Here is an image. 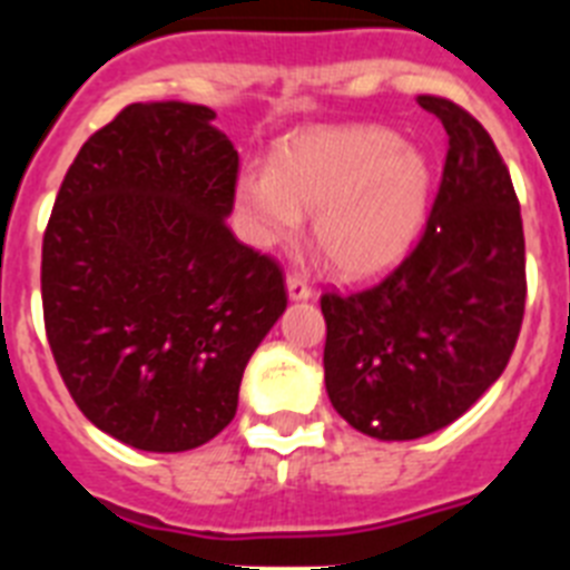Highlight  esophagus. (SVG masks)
Here are the masks:
<instances>
[{"instance_id":"1","label":"esophagus","mask_w":570,"mask_h":570,"mask_svg":"<svg viewBox=\"0 0 570 570\" xmlns=\"http://www.w3.org/2000/svg\"><path fill=\"white\" fill-rule=\"evenodd\" d=\"M285 288H288V296L294 302H299V299H311V296H314V291H311V285L305 279H302V276H296V274H291L288 279H285Z\"/></svg>"}]
</instances>
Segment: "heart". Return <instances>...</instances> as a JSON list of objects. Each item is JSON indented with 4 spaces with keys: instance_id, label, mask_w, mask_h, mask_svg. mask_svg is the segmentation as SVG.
Instances as JSON below:
<instances>
[{
    "instance_id": "obj_1",
    "label": "heart",
    "mask_w": 570,
    "mask_h": 570,
    "mask_svg": "<svg viewBox=\"0 0 570 570\" xmlns=\"http://www.w3.org/2000/svg\"><path fill=\"white\" fill-rule=\"evenodd\" d=\"M236 208L256 245H282L314 214V245L345 279H365L402 259L420 236L431 165L414 145L376 125L296 136L236 179Z\"/></svg>"
}]
</instances>
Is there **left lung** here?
Listing matches in <instances>:
<instances>
[{
    "instance_id": "1",
    "label": "left lung",
    "mask_w": 570,
    "mask_h": 570,
    "mask_svg": "<svg viewBox=\"0 0 570 570\" xmlns=\"http://www.w3.org/2000/svg\"><path fill=\"white\" fill-rule=\"evenodd\" d=\"M420 105L448 156L416 248L371 288L320 299L331 405L376 440L460 420L505 371L525 314V236L500 150L451 99Z\"/></svg>"
}]
</instances>
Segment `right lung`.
<instances>
[{"mask_svg": "<svg viewBox=\"0 0 570 570\" xmlns=\"http://www.w3.org/2000/svg\"><path fill=\"white\" fill-rule=\"evenodd\" d=\"M190 102H136L90 136L42 239L45 331L99 431L176 454L236 414L250 354L288 296L228 228L239 154Z\"/></svg>", "mask_w": 570, "mask_h": 570, "instance_id": "right-lung-1", "label": "right lung"}]
</instances>
